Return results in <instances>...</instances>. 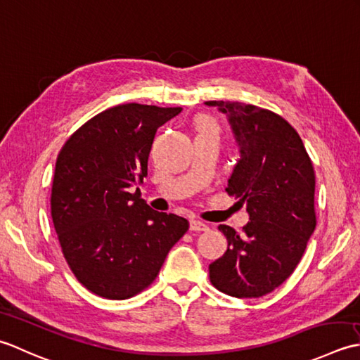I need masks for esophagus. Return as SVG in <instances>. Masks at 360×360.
<instances>
[{
    "instance_id": "esophagus-1",
    "label": "esophagus",
    "mask_w": 360,
    "mask_h": 360,
    "mask_svg": "<svg viewBox=\"0 0 360 360\" xmlns=\"http://www.w3.org/2000/svg\"><path fill=\"white\" fill-rule=\"evenodd\" d=\"M189 229L193 231H207V230H210V226L207 224H203L200 221H195V219H193V221L189 222Z\"/></svg>"
}]
</instances>
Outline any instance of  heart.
Segmentation results:
<instances>
[{"label": "heart", "mask_w": 360, "mask_h": 360, "mask_svg": "<svg viewBox=\"0 0 360 360\" xmlns=\"http://www.w3.org/2000/svg\"><path fill=\"white\" fill-rule=\"evenodd\" d=\"M194 127L197 134H217V124L210 116H199L195 120Z\"/></svg>", "instance_id": "obj_1"}]
</instances>
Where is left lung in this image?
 <instances>
[{"instance_id":"1","label":"left lung","mask_w":360,"mask_h":360,"mask_svg":"<svg viewBox=\"0 0 360 360\" xmlns=\"http://www.w3.org/2000/svg\"><path fill=\"white\" fill-rule=\"evenodd\" d=\"M226 116L239 158L226 193L250 221L238 233L219 225L229 247L210 264L216 289L236 298L275 290L295 270L315 230V174L302 138L281 116L250 104L207 101Z\"/></svg>"}]
</instances>
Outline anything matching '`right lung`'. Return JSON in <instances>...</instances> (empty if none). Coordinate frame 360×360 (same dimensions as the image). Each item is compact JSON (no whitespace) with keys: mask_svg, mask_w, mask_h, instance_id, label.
Masks as SVG:
<instances>
[{"mask_svg":"<svg viewBox=\"0 0 360 360\" xmlns=\"http://www.w3.org/2000/svg\"><path fill=\"white\" fill-rule=\"evenodd\" d=\"M180 107L122 104L76 130L57 157L51 216L72 274L110 300L136 295L155 280L189 229L177 214L153 211L141 185L157 129Z\"/></svg>","mask_w":360,"mask_h":360,"instance_id":"right-lung-1","label":"right lung"}]
</instances>
